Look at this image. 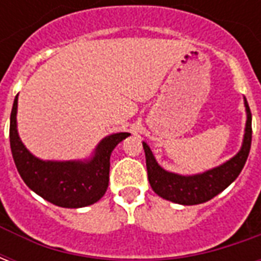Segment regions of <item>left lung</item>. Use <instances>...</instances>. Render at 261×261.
<instances>
[{"label": "left lung", "instance_id": "1", "mask_svg": "<svg viewBox=\"0 0 261 261\" xmlns=\"http://www.w3.org/2000/svg\"><path fill=\"white\" fill-rule=\"evenodd\" d=\"M245 108L247 120L241 151L225 164L198 175L181 176L162 169L147 142H142L147 159L148 180L153 192L172 202L183 205H196L211 200L229 186L243 169L252 145V113L246 99Z\"/></svg>", "mask_w": 261, "mask_h": 261}]
</instances>
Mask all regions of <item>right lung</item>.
Listing matches in <instances>:
<instances>
[{
    "mask_svg": "<svg viewBox=\"0 0 261 261\" xmlns=\"http://www.w3.org/2000/svg\"><path fill=\"white\" fill-rule=\"evenodd\" d=\"M16 110L18 95L11 112L9 142L16 169L26 186L59 207L81 208L99 201L108 190L112 151L130 134L117 133L105 137L88 161H42L20 141Z\"/></svg>",
    "mask_w": 261,
    "mask_h": 261,
    "instance_id": "1",
    "label": "right lung"
}]
</instances>
